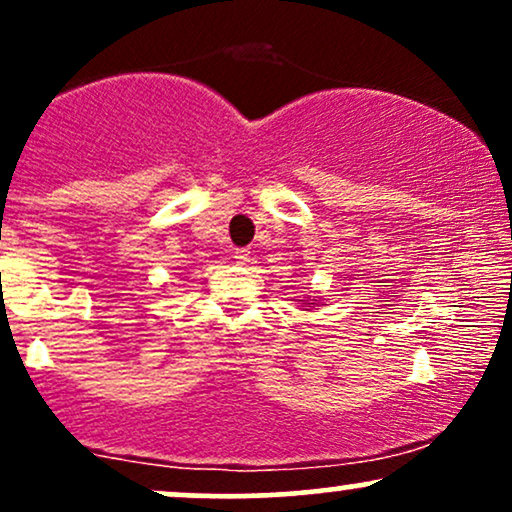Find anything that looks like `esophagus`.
Returning a JSON list of instances; mask_svg holds the SVG:
<instances>
[{
	"label": "esophagus",
	"mask_w": 512,
	"mask_h": 512,
	"mask_svg": "<svg viewBox=\"0 0 512 512\" xmlns=\"http://www.w3.org/2000/svg\"><path fill=\"white\" fill-rule=\"evenodd\" d=\"M236 262L238 264H248L250 262V250H245V248L236 250Z\"/></svg>",
	"instance_id": "34e87169"
}]
</instances>
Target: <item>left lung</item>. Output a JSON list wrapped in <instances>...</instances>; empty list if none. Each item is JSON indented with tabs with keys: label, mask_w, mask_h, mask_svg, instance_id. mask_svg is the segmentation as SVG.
<instances>
[{
	"label": "left lung",
	"mask_w": 512,
	"mask_h": 512,
	"mask_svg": "<svg viewBox=\"0 0 512 512\" xmlns=\"http://www.w3.org/2000/svg\"><path fill=\"white\" fill-rule=\"evenodd\" d=\"M308 308H310V303H308Z\"/></svg>",
	"instance_id": "1"
}]
</instances>
